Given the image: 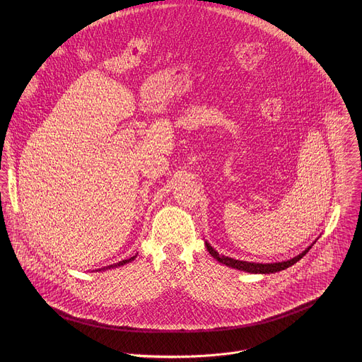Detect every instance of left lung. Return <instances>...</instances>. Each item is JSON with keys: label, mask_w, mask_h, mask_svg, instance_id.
<instances>
[{"label": "left lung", "mask_w": 362, "mask_h": 362, "mask_svg": "<svg viewBox=\"0 0 362 362\" xmlns=\"http://www.w3.org/2000/svg\"><path fill=\"white\" fill-rule=\"evenodd\" d=\"M206 244L207 251L209 254L214 259H217L220 263L228 266V267H234V269H238V270H244V272H248V273H262V274H269V273H274V272H280V270H284L290 266H293L294 263H297L300 259L303 258L304 255H307V252L310 251L312 247H308L305 251H303L300 255H297L296 258L288 259V260H284V262H274V263H255V262H245V260H238V259L228 258V257H224V255H218V252L211 248V245L209 243Z\"/></svg>", "instance_id": "obj_1"}]
</instances>
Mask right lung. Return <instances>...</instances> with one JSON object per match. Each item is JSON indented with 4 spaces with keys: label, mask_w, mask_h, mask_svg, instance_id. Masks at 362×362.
I'll list each match as a JSON object with an SVG mask.
<instances>
[{
    "label": "right lung",
    "mask_w": 362,
    "mask_h": 362,
    "mask_svg": "<svg viewBox=\"0 0 362 362\" xmlns=\"http://www.w3.org/2000/svg\"><path fill=\"white\" fill-rule=\"evenodd\" d=\"M135 258H136V255L132 257V258L124 259V260H121V262H118V263H114V264H110V266L104 267V270H105V269H111V267H117V266H122V264H125V263H129L131 260H134Z\"/></svg>",
    "instance_id": "obj_1"
}]
</instances>
